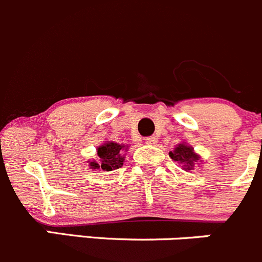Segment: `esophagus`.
Wrapping results in <instances>:
<instances>
[{
  "label": "esophagus",
  "mask_w": 262,
  "mask_h": 262,
  "mask_svg": "<svg viewBox=\"0 0 262 262\" xmlns=\"http://www.w3.org/2000/svg\"><path fill=\"white\" fill-rule=\"evenodd\" d=\"M144 142H146L147 144H149V146H155V144L157 143V138H156L155 136H153V137H147V138L144 139Z\"/></svg>",
  "instance_id": "1"
}]
</instances>
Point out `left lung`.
Wrapping results in <instances>:
<instances>
[{
  "label": "left lung",
  "mask_w": 262,
  "mask_h": 262,
  "mask_svg": "<svg viewBox=\"0 0 262 262\" xmlns=\"http://www.w3.org/2000/svg\"><path fill=\"white\" fill-rule=\"evenodd\" d=\"M168 155L172 158V161L178 162V165H181L184 171L194 170L195 165H200L203 161L202 157L195 152L194 148L186 142L179 143Z\"/></svg>",
  "instance_id": "obj_1"
}]
</instances>
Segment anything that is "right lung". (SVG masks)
<instances>
[{"label":"right lung","instance_id":"1","mask_svg":"<svg viewBox=\"0 0 262 262\" xmlns=\"http://www.w3.org/2000/svg\"><path fill=\"white\" fill-rule=\"evenodd\" d=\"M128 144L116 143V142H104L101 146L97 147V157L99 162L95 160L87 161L92 170L113 171L121 167L125 160V152L128 150Z\"/></svg>","mask_w":262,"mask_h":262}]
</instances>
